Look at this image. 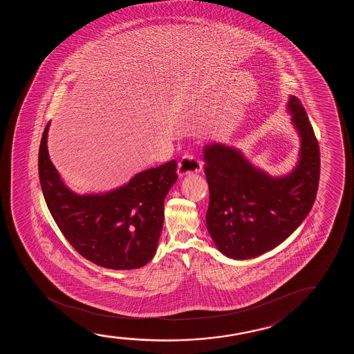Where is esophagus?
I'll list each match as a JSON object with an SVG mask.
<instances>
[{"label":"esophagus","instance_id":"obj_1","mask_svg":"<svg viewBox=\"0 0 354 354\" xmlns=\"http://www.w3.org/2000/svg\"><path fill=\"white\" fill-rule=\"evenodd\" d=\"M203 168V163L201 160H196L194 156L186 155L181 158L178 165V175L180 178L187 174L201 173Z\"/></svg>","mask_w":354,"mask_h":354}]
</instances>
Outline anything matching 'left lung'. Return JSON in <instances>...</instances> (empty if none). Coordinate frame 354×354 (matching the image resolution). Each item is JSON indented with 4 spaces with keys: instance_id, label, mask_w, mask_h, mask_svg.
<instances>
[{
    "instance_id": "left-lung-1",
    "label": "left lung",
    "mask_w": 354,
    "mask_h": 354,
    "mask_svg": "<svg viewBox=\"0 0 354 354\" xmlns=\"http://www.w3.org/2000/svg\"><path fill=\"white\" fill-rule=\"evenodd\" d=\"M300 138L299 160L289 174L271 176L252 165L236 147L204 146L209 185L207 228L223 255L247 260L284 242L315 203L319 184L318 141L305 109L291 95L286 105Z\"/></svg>"
}]
</instances>
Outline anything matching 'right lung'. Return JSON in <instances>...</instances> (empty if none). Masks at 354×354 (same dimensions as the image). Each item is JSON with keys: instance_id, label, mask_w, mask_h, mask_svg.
<instances>
[{"instance_id": "1", "label": "right lung", "mask_w": 354, "mask_h": 354, "mask_svg": "<svg viewBox=\"0 0 354 354\" xmlns=\"http://www.w3.org/2000/svg\"><path fill=\"white\" fill-rule=\"evenodd\" d=\"M49 124L39 145V183L64 237L97 266L111 270L145 266L157 250L165 199L178 179L176 160L140 171L109 192L78 194L65 185L49 158Z\"/></svg>"}]
</instances>
